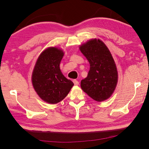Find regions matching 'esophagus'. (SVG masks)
Instances as JSON below:
<instances>
[{
    "label": "esophagus",
    "mask_w": 149,
    "mask_h": 149,
    "mask_svg": "<svg viewBox=\"0 0 149 149\" xmlns=\"http://www.w3.org/2000/svg\"><path fill=\"white\" fill-rule=\"evenodd\" d=\"M73 82H74V84L75 85H79V81H78L76 79H74V81H73Z\"/></svg>",
    "instance_id": "34e87169"
}]
</instances>
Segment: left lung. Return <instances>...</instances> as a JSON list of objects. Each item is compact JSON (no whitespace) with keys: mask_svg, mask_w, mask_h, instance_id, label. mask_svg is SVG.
Here are the masks:
<instances>
[{"mask_svg":"<svg viewBox=\"0 0 149 149\" xmlns=\"http://www.w3.org/2000/svg\"><path fill=\"white\" fill-rule=\"evenodd\" d=\"M90 64L87 77L81 81L84 91L97 101L108 99L115 90L118 72L107 47L99 39H91L79 47Z\"/></svg>","mask_w":149,"mask_h":149,"instance_id":"obj_1","label":"left lung"}]
</instances>
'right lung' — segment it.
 I'll return each instance as SVG.
<instances>
[{"label": "right lung", "instance_id": "right-lung-1", "mask_svg": "<svg viewBox=\"0 0 149 149\" xmlns=\"http://www.w3.org/2000/svg\"><path fill=\"white\" fill-rule=\"evenodd\" d=\"M64 52L56 47H49L40 54L32 74L33 87L44 101L56 104L68 94L74 85L60 69Z\"/></svg>", "mask_w": 149, "mask_h": 149}]
</instances>
